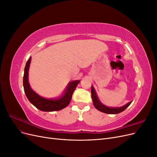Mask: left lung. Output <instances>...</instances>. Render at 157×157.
<instances>
[{
  "instance_id": "obj_1",
  "label": "left lung",
  "mask_w": 157,
  "mask_h": 157,
  "mask_svg": "<svg viewBox=\"0 0 157 157\" xmlns=\"http://www.w3.org/2000/svg\"><path fill=\"white\" fill-rule=\"evenodd\" d=\"M91 94H92V101H93V104L94 107H96L98 111L103 112L104 113H107V114H118L120 113L122 111H124L125 109L129 106L132 101H130L129 103H128L126 104L125 105L121 107H117V108H113V107H108L105 105H104L103 104H102L100 101H99V99L97 96L96 91L94 88V87L92 86L91 88Z\"/></svg>"
}]
</instances>
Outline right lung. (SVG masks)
Masks as SVG:
<instances>
[{
  "label": "right lung",
  "mask_w": 157,
  "mask_h": 157,
  "mask_svg": "<svg viewBox=\"0 0 157 157\" xmlns=\"http://www.w3.org/2000/svg\"><path fill=\"white\" fill-rule=\"evenodd\" d=\"M31 59V57H30L26 63L23 81L24 92L29 101L35 107L42 111L51 112L59 111L67 107L71 100L72 95L76 87L80 82V80H74V81L71 82L68 84L63 96H61L59 99H50L42 98L31 89L29 81H28V72H29Z\"/></svg>",
  "instance_id": "obj_1"
}]
</instances>
